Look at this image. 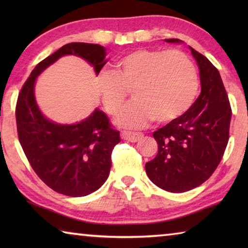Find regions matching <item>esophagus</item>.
Masks as SVG:
<instances>
[{
  "instance_id": "obj_1",
  "label": "esophagus",
  "mask_w": 248,
  "mask_h": 248,
  "mask_svg": "<svg viewBox=\"0 0 248 248\" xmlns=\"http://www.w3.org/2000/svg\"><path fill=\"white\" fill-rule=\"evenodd\" d=\"M121 138L124 140H127L130 142H137L141 140L143 138V134L142 133H137V132H127V131H123L121 132Z\"/></svg>"
}]
</instances>
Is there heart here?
<instances>
[{
	"instance_id": "1",
	"label": "heart",
	"mask_w": 248,
	"mask_h": 248,
	"mask_svg": "<svg viewBox=\"0 0 248 248\" xmlns=\"http://www.w3.org/2000/svg\"><path fill=\"white\" fill-rule=\"evenodd\" d=\"M117 72L104 70L96 84L99 98L109 115L123 108L128 90L133 97L116 119L121 128L139 129L154 118L170 123L194 104L199 79L194 63L179 50L137 49L120 58Z\"/></svg>"
}]
</instances>
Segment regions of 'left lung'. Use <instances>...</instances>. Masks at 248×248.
<instances>
[{
	"label": "left lung",
	"instance_id": "left-lung-1",
	"mask_svg": "<svg viewBox=\"0 0 248 248\" xmlns=\"http://www.w3.org/2000/svg\"><path fill=\"white\" fill-rule=\"evenodd\" d=\"M165 41L183 44L179 39ZM189 49L199 68L201 93L182 117L153 133L158 151L145 164L151 182L170 192L194 189L213 174L228 144L232 117L219 71Z\"/></svg>",
	"mask_w": 248,
	"mask_h": 248
}]
</instances>
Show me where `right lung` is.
Wrapping results in <instances>:
<instances>
[{
	"label": "right lung",
	"instance_id": "add662e5",
	"mask_svg": "<svg viewBox=\"0 0 248 248\" xmlns=\"http://www.w3.org/2000/svg\"><path fill=\"white\" fill-rule=\"evenodd\" d=\"M64 56L82 58L96 75L108 61L106 48L100 45H64L37 64L25 82L16 105V124L20 145L39 178L59 194L83 197L107 180L111 152L120 142V134L99 108L72 124L54 123L40 110L35 97L37 78Z\"/></svg>",
	"mask_w": 248,
	"mask_h": 248
}]
</instances>
